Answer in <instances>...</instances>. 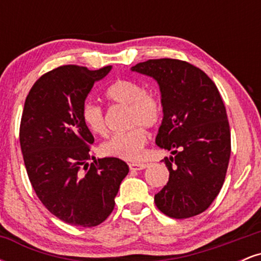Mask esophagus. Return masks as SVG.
<instances>
[{
  "instance_id": "34e87169",
  "label": "esophagus",
  "mask_w": 261,
  "mask_h": 261,
  "mask_svg": "<svg viewBox=\"0 0 261 261\" xmlns=\"http://www.w3.org/2000/svg\"><path fill=\"white\" fill-rule=\"evenodd\" d=\"M146 167H147V164L146 163H130L128 164V168L131 170H142L145 169Z\"/></svg>"
}]
</instances>
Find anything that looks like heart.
Here are the masks:
<instances>
[{"instance_id":"1","label":"heart","mask_w":261,"mask_h":261,"mask_svg":"<svg viewBox=\"0 0 261 261\" xmlns=\"http://www.w3.org/2000/svg\"><path fill=\"white\" fill-rule=\"evenodd\" d=\"M107 99L113 104L127 108L125 133L113 135L101 143L100 152L107 157L124 161H136L141 157L147 142L143 127L152 130L160 125L163 116V104L157 94L146 91L141 83L133 80H118L106 91ZM82 120L93 135L106 136L108 125L103 109L92 103L82 108Z\"/></svg>"}]
</instances>
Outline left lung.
Wrapping results in <instances>:
<instances>
[{
	"mask_svg": "<svg viewBox=\"0 0 261 261\" xmlns=\"http://www.w3.org/2000/svg\"><path fill=\"white\" fill-rule=\"evenodd\" d=\"M131 70L160 85L164 115L155 143L173 154L162 161L169 180L154 195L155 206L172 218L196 216L216 199L228 168L230 130L220 92L202 70L181 60H148Z\"/></svg>",
	"mask_w": 261,
	"mask_h": 261,
	"instance_id": "left-lung-1",
	"label": "left lung"
}]
</instances>
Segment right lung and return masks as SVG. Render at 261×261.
<instances>
[{"label":"right lung","instance_id":"right-lung-1","mask_svg":"<svg viewBox=\"0 0 261 261\" xmlns=\"http://www.w3.org/2000/svg\"><path fill=\"white\" fill-rule=\"evenodd\" d=\"M110 70L60 66L33 85L23 109L19 142L32 187L45 207L73 226L104 222L128 173L119 158L88 164L94 137L81 113L94 82Z\"/></svg>","mask_w":261,"mask_h":261}]
</instances>
